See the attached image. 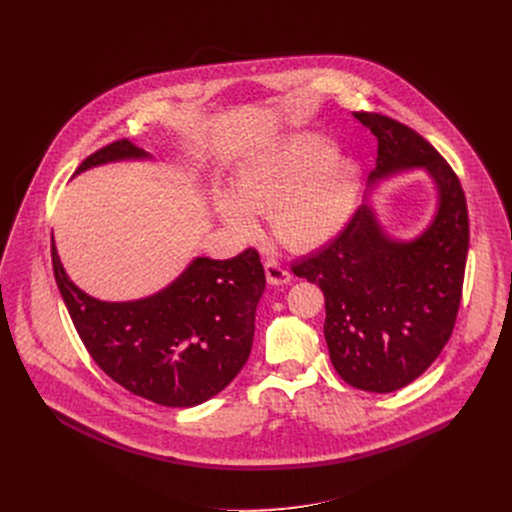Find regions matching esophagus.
Wrapping results in <instances>:
<instances>
[{"label":"esophagus","instance_id":"34e87169","mask_svg":"<svg viewBox=\"0 0 512 512\" xmlns=\"http://www.w3.org/2000/svg\"><path fill=\"white\" fill-rule=\"evenodd\" d=\"M265 278H267V282H270L272 286H282V284L290 282V272L286 270V267L280 261L267 259L265 261Z\"/></svg>","mask_w":512,"mask_h":512}]
</instances>
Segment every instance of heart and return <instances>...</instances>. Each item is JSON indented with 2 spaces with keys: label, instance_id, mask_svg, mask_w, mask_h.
I'll list each match as a JSON object with an SVG mask.
<instances>
[{
  "label": "heart",
  "instance_id": "1",
  "mask_svg": "<svg viewBox=\"0 0 512 512\" xmlns=\"http://www.w3.org/2000/svg\"><path fill=\"white\" fill-rule=\"evenodd\" d=\"M336 147L328 134L313 130L267 143L236 168L232 193H215V213L242 240L257 236V213L270 211L284 245H326L351 222L363 188L361 161Z\"/></svg>",
  "mask_w": 512,
  "mask_h": 512
}]
</instances>
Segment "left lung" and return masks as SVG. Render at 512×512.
<instances>
[{"label": "left lung", "instance_id": "1", "mask_svg": "<svg viewBox=\"0 0 512 512\" xmlns=\"http://www.w3.org/2000/svg\"><path fill=\"white\" fill-rule=\"evenodd\" d=\"M378 139L369 193L402 172L423 170L436 188L432 218L413 238H396L363 203L326 249L292 272L326 297L324 336L340 378L365 392H394L436 361L461 305L469 218L459 178L409 126L355 114Z\"/></svg>", "mask_w": 512, "mask_h": 512}]
</instances>
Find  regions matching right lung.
<instances>
[{
	"label": "right lung",
	"instance_id": "right-lung-1",
	"mask_svg": "<svg viewBox=\"0 0 512 512\" xmlns=\"http://www.w3.org/2000/svg\"><path fill=\"white\" fill-rule=\"evenodd\" d=\"M153 157L122 139L89 155L74 176ZM53 276L93 361L128 392L161 407H197L247 363L265 274L255 249L232 259L195 257L182 274L137 301H99L66 274L51 236Z\"/></svg>",
	"mask_w": 512,
	"mask_h": 512
}]
</instances>
